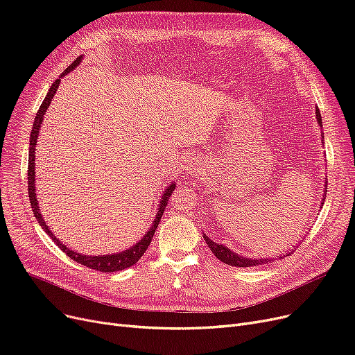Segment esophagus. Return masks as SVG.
<instances>
[{"instance_id":"obj_1","label":"esophagus","mask_w":355,"mask_h":355,"mask_svg":"<svg viewBox=\"0 0 355 355\" xmlns=\"http://www.w3.org/2000/svg\"><path fill=\"white\" fill-rule=\"evenodd\" d=\"M191 166H196V162H194V161L190 162V168H191Z\"/></svg>"}]
</instances>
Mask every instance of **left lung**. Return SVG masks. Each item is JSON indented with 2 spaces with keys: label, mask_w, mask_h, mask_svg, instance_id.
<instances>
[{
  "label": "left lung",
  "mask_w": 355,
  "mask_h": 355,
  "mask_svg": "<svg viewBox=\"0 0 355 355\" xmlns=\"http://www.w3.org/2000/svg\"><path fill=\"white\" fill-rule=\"evenodd\" d=\"M316 119H318V123L322 126V119H321V112H320V109L316 107ZM322 204H324V201H322ZM204 240H206V243H207V246L210 248V250L214 253V256L218 259V260H221L223 263H226V265H230V266H237V268H249V266H256V265H260V263H265V262H268L269 259H260V260H252V259H249V257H241V256H239L237 253H233L230 249H227V248H225L223 245H218V243H214L213 240H210L206 234H204ZM286 256H289L288 253H286ZM272 260V259H270Z\"/></svg>",
  "instance_id": "8db88e82"
}]
</instances>
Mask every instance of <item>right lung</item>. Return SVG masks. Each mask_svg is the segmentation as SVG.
Wrapping results in <instances>:
<instances>
[{
	"label": "right lung",
	"mask_w": 355,
	"mask_h": 355,
	"mask_svg": "<svg viewBox=\"0 0 355 355\" xmlns=\"http://www.w3.org/2000/svg\"><path fill=\"white\" fill-rule=\"evenodd\" d=\"M80 62H82V55H79V58H78L76 60H74V62L62 73V76L51 85L50 90H49V93H47V96L44 98V101H43L42 106L39 107V110H37V115H35V118H34L33 129H31V134H30L28 170H27V178H28V197H30V202H31V210H33V213H34L37 221H39V225H40V226L44 229V232L51 237V240L54 241V243L62 249V252H63L64 254H67L70 259H73L74 262H78V263H80V265H83V266H86V268H89V269H93V270H99V272H118V270H123V269H126V268L134 266V265L138 262V260L142 257V254L146 252L149 243H151V240H153V237H154V233H155V230H157V227H158V225H159L161 217H162L164 210H165L166 204H168V198L171 197V193L175 190V184H171L170 187H168V189L165 190V193H164V196H162V200H161V204H159L158 214H157V217H155V220H154V223H153L151 229L148 230V233L138 241V243H137L134 248H130V249H128V250H125V252H121V253H116V254H107V256H83V254H80V253H76V252H73V250L67 249V248H66L64 245H62L60 241H59L58 239H55V236L50 232L49 226L46 225V221L43 220V217H42V214H40V211H39V202H37L35 191H34V190H35V187H34V180H35V175H34V146L37 145V137H39V130H40V126H42V122H43V115L46 114V110H47V107H49L50 103H51V99H53V96H54V93H55V90H58V87H59V85H60V79H62L63 76H66L67 73H70Z\"/></svg>",
	"instance_id": "obj_1"
}]
</instances>
